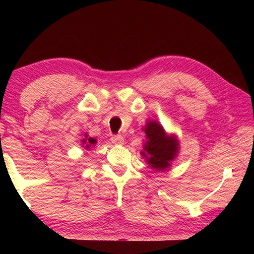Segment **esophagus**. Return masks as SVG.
Segmentation results:
<instances>
[{"mask_svg": "<svg viewBox=\"0 0 254 254\" xmlns=\"http://www.w3.org/2000/svg\"><path fill=\"white\" fill-rule=\"evenodd\" d=\"M111 141H112V143L119 144V145H121V144L124 143V139H123L122 135H113L111 137Z\"/></svg>", "mask_w": 254, "mask_h": 254, "instance_id": "1", "label": "esophagus"}]
</instances>
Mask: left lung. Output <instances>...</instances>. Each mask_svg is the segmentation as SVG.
I'll use <instances>...</instances> for the list:
<instances>
[{"label": "left lung", "instance_id": "8db88e82", "mask_svg": "<svg viewBox=\"0 0 254 254\" xmlns=\"http://www.w3.org/2000/svg\"><path fill=\"white\" fill-rule=\"evenodd\" d=\"M142 131L145 133V142L141 156L145 159L151 169L163 171L170 168L179 153V140L174 133H167L158 121L148 120Z\"/></svg>", "mask_w": 254, "mask_h": 254}]
</instances>
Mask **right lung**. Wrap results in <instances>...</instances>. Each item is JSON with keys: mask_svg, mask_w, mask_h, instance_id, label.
I'll return each mask as SVG.
<instances>
[{"mask_svg": "<svg viewBox=\"0 0 254 254\" xmlns=\"http://www.w3.org/2000/svg\"><path fill=\"white\" fill-rule=\"evenodd\" d=\"M97 143L96 139H94V137L89 136L87 133H85L84 137L81 139V145L86 149V150H91L93 147H95V144Z\"/></svg>", "mask_w": 254, "mask_h": 254, "instance_id": "add662e5", "label": "right lung"}]
</instances>
